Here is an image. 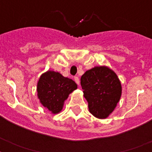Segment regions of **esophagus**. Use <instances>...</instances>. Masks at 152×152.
I'll return each instance as SVG.
<instances>
[{
	"label": "esophagus",
	"instance_id": "1",
	"mask_svg": "<svg viewBox=\"0 0 152 152\" xmlns=\"http://www.w3.org/2000/svg\"><path fill=\"white\" fill-rule=\"evenodd\" d=\"M74 80H75V82H76L77 84H80V80H79V77H77V76H76V77H74Z\"/></svg>",
	"mask_w": 152,
	"mask_h": 152
}]
</instances>
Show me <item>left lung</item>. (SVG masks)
Returning a JSON list of instances; mask_svg holds the SVG:
<instances>
[{
    "instance_id": "left-lung-1",
    "label": "left lung",
    "mask_w": 152,
    "mask_h": 152,
    "mask_svg": "<svg viewBox=\"0 0 152 152\" xmlns=\"http://www.w3.org/2000/svg\"><path fill=\"white\" fill-rule=\"evenodd\" d=\"M80 83L90 113L95 118H108L121 96V84L117 74L106 66H96L85 72Z\"/></svg>"
}]
</instances>
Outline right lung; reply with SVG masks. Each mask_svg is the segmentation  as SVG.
<instances>
[{
    "label": "right lung",
    "mask_w": 152,
    "mask_h": 152,
    "mask_svg": "<svg viewBox=\"0 0 152 152\" xmlns=\"http://www.w3.org/2000/svg\"><path fill=\"white\" fill-rule=\"evenodd\" d=\"M76 89L77 84L72 79L50 70L42 74L37 83L40 103L53 114H57L62 110L64 101Z\"/></svg>",
    "instance_id": "right-lung-1"
}]
</instances>
